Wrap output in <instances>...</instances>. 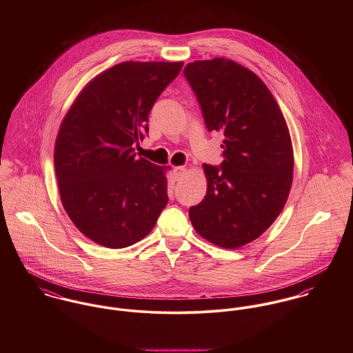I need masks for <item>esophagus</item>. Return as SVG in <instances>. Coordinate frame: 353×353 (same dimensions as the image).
Returning <instances> with one entry per match:
<instances>
[{"label":"esophagus","instance_id":"obj_1","mask_svg":"<svg viewBox=\"0 0 353 353\" xmlns=\"http://www.w3.org/2000/svg\"><path fill=\"white\" fill-rule=\"evenodd\" d=\"M174 175H175V178H176V181L178 179H181L183 175H185V172H186V168L183 167V165H179V167H174Z\"/></svg>","mask_w":353,"mask_h":353}]
</instances>
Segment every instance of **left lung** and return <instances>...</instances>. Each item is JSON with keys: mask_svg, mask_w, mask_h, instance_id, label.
Returning <instances> with one entry per match:
<instances>
[{"mask_svg": "<svg viewBox=\"0 0 353 353\" xmlns=\"http://www.w3.org/2000/svg\"><path fill=\"white\" fill-rule=\"evenodd\" d=\"M183 74L209 132H223V163L203 164L206 196L192 206L194 230L236 249L261 236L283 210L292 185L294 151L281 110L263 81L225 58L194 61Z\"/></svg>", "mask_w": 353, "mask_h": 353, "instance_id": "8db88e82", "label": "left lung"}]
</instances>
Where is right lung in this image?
<instances>
[{
	"instance_id": "1",
	"label": "right lung",
	"mask_w": 353,
	"mask_h": 353,
	"mask_svg": "<svg viewBox=\"0 0 353 353\" xmlns=\"http://www.w3.org/2000/svg\"><path fill=\"white\" fill-rule=\"evenodd\" d=\"M183 62H121L90 81L65 115L54 150L62 205L95 243L122 249L147 236L168 202L164 168L134 147Z\"/></svg>"
}]
</instances>
